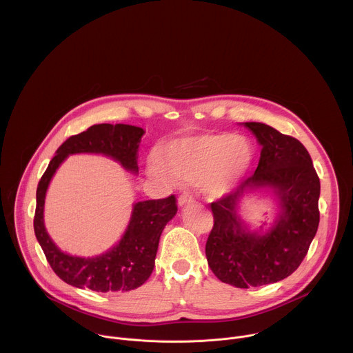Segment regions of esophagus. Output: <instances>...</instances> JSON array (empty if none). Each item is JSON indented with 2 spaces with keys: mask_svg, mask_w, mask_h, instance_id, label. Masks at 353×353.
Returning a JSON list of instances; mask_svg holds the SVG:
<instances>
[{
  "mask_svg": "<svg viewBox=\"0 0 353 353\" xmlns=\"http://www.w3.org/2000/svg\"><path fill=\"white\" fill-rule=\"evenodd\" d=\"M192 201V198H191V195L190 194H187V192H183L180 196H179V205L180 207H183V205H185V204H188V203H191Z\"/></svg>",
  "mask_w": 353,
  "mask_h": 353,
  "instance_id": "obj_1",
  "label": "esophagus"
}]
</instances>
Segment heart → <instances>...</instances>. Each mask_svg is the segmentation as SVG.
I'll return each mask as SVG.
<instances>
[{
	"instance_id": "b5f03b06",
	"label": "heart",
	"mask_w": 353,
	"mask_h": 353,
	"mask_svg": "<svg viewBox=\"0 0 353 353\" xmlns=\"http://www.w3.org/2000/svg\"><path fill=\"white\" fill-rule=\"evenodd\" d=\"M254 158L251 142L228 132L174 141L165 146L162 163L152 161L149 170L157 177L196 181L214 196L229 192L250 170Z\"/></svg>"
}]
</instances>
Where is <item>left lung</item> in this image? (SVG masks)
<instances>
[{"label":"left lung","instance_id":"obj_1","mask_svg":"<svg viewBox=\"0 0 353 353\" xmlns=\"http://www.w3.org/2000/svg\"><path fill=\"white\" fill-rule=\"evenodd\" d=\"M261 145L260 162L236 191L211 204L214 228L205 254L216 278L236 288L275 283L306 257L320 222V179L307 149L293 137L263 123H244ZM270 188L281 211L261 234L250 232L235 212L245 190Z\"/></svg>","mask_w":353,"mask_h":353}]
</instances>
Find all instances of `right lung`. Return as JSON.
Here are the masks:
<instances>
[{"mask_svg":"<svg viewBox=\"0 0 353 353\" xmlns=\"http://www.w3.org/2000/svg\"><path fill=\"white\" fill-rule=\"evenodd\" d=\"M141 127L128 124H94L70 137L50 161L36 191L34 234L43 253L60 279L75 288L94 292H128L139 288L150 276L161 234L177 214L176 196L139 201L121 240L106 253L82 259L61 251L44 228L46 191L59 166L68 155L100 154L119 162L125 170L138 173V146L143 135Z\"/></svg>","mask_w":353,"mask_h":353,"instance_id":"add662e5","label":"right lung"}]
</instances>
